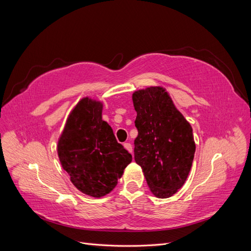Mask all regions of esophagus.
Wrapping results in <instances>:
<instances>
[{
  "label": "esophagus",
  "mask_w": 251,
  "mask_h": 251,
  "mask_svg": "<svg viewBox=\"0 0 251 251\" xmlns=\"http://www.w3.org/2000/svg\"><path fill=\"white\" fill-rule=\"evenodd\" d=\"M124 147H125V149H126L127 151H130L131 154L133 153V148H132V144H131V143L126 142V143H124Z\"/></svg>",
  "instance_id": "obj_1"
}]
</instances>
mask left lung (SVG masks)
<instances>
[{
  "mask_svg": "<svg viewBox=\"0 0 251 251\" xmlns=\"http://www.w3.org/2000/svg\"><path fill=\"white\" fill-rule=\"evenodd\" d=\"M137 116L134 158L158 198H169L184 184L196 144L193 128L175 107L168 92L151 87L133 94Z\"/></svg>",
  "mask_w": 251,
  "mask_h": 251,
  "instance_id": "8db88e82",
  "label": "left lung"
}]
</instances>
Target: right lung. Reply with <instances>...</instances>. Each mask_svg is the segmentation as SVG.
<instances>
[{"label": "right lung", "mask_w": 251, "mask_h": 251, "mask_svg": "<svg viewBox=\"0 0 251 251\" xmlns=\"http://www.w3.org/2000/svg\"><path fill=\"white\" fill-rule=\"evenodd\" d=\"M102 104L86 97L71 112L57 153L71 182L83 194L100 198L118 183L132 155L101 119Z\"/></svg>", "instance_id": "right-lung-1"}]
</instances>
